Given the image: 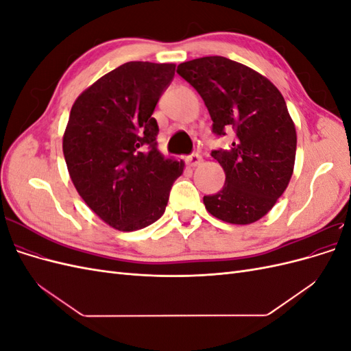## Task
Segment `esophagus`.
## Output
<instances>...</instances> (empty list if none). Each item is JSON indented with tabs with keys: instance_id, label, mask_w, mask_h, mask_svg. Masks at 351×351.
<instances>
[{
	"instance_id": "esophagus-1",
	"label": "esophagus",
	"mask_w": 351,
	"mask_h": 351,
	"mask_svg": "<svg viewBox=\"0 0 351 351\" xmlns=\"http://www.w3.org/2000/svg\"><path fill=\"white\" fill-rule=\"evenodd\" d=\"M186 162L189 167H197L202 162V156L199 154H192L186 158Z\"/></svg>"
}]
</instances>
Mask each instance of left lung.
Instances as JSON below:
<instances>
[{
	"mask_svg": "<svg viewBox=\"0 0 351 351\" xmlns=\"http://www.w3.org/2000/svg\"><path fill=\"white\" fill-rule=\"evenodd\" d=\"M177 73L204 99L212 133L236 136L226 149L210 152L226 184L204 204L218 219L252 224L268 214L293 174L297 136L282 95L258 71L226 57L182 62Z\"/></svg>",
	"mask_w": 351,
	"mask_h": 351,
	"instance_id": "obj_1",
	"label": "left lung"
}]
</instances>
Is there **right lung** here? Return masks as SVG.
<instances>
[{"mask_svg":"<svg viewBox=\"0 0 351 351\" xmlns=\"http://www.w3.org/2000/svg\"><path fill=\"white\" fill-rule=\"evenodd\" d=\"M174 64L130 61L95 82L73 104L62 137L66 164L82 199L115 230H141L165 212L183 161L158 151L152 117Z\"/></svg>","mask_w":351,"mask_h":351,"instance_id":"right-lung-1","label":"right lung"}]
</instances>
